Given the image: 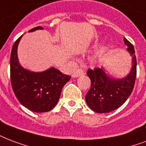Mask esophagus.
<instances>
[{"label": "esophagus", "instance_id": "obj_1", "mask_svg": "<svg viewBox=\"0 0 146 146\" xmlns=\"http://www.w3.org/2000/svg\"><path fill=\"white\" fill-rule=\"evenodd\" d=\"M84 73H84V70H82V69H78V70H76V71H75V72L73 73L72 76H73V77H78V76L84 75Z\"/></svg>", "mask_w": 146, "mask_h": 146}]
</instances>
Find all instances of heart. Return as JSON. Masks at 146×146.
Returning a JSON list of instances; mask_svg holds the SVG:
<instances>
[{
    "mask_svg": "<svg viewBox=\"0 0 146 146\" xmlns=\"http://www.w3.org/2000/svg\"><path fill=\"white\" fill-rule=\"evenodd\" d=\"M100 45V43L98 41H96L94 44H93V48H97L98 46ZM108 54V47L106 46H102L99 50L96 53L93 57V60L95 61L96 63H101L103 62L106 57V56Z\"/></svg>",
    "mask_w": 146,
    "mask_h": 146,
    "instance_id": "heart-1",
    "label": "heart"
}]
</instances>
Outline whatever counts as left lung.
Wrapping results in <instances>:
<instances>
[{"label":"left lung","mask_w":146,"mask_h":146,"mask_svg":"<svg viewBox=\"0 0 146 146\" xmlns=\"http://www.w3.org/2000/svg\"><path fill=\"white\" fill-rule=\"evenodd\" d=\"M124 43L132 56V68L126 76L115 79L106 73L103 67L87 70L91 88L86 95V102L96 113H106L117 110L132 93L136 77V58L133 45L125 38Z\"/></svg>","instance_id":"1"}]
</instances>
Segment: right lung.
<instances>
[{"label":"right lung","instance_id":"add662e5","mask_svg":"<svg viewBox=\"0 0 146 146\" xmlns=\"http://www.w3.org/2000/svg\"><path fill=\"white\" fill-rule=\"evenodd\" d=\"M36 27L29 32L43 30ZM21 36L13 45L11 53V80L14 93L24 107L35 113H45L53 110L58 103L63 86L71 76L64 75L54 67L43 72H32L20 64L17 46Z\"/></svg>","mask_w":146,"mask_h":146}]
</instances>
